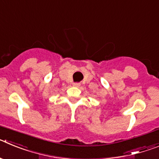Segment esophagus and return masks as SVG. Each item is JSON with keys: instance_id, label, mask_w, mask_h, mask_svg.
I'll return each mask as SVG.
<instances>
[{"instance_id": "esophagus-1", "label": "esophagus", "mask_w": 159, "mask_h": 159, "mask_svg": "<svg viewBox=\"0 0 159 159\" xmlns=\"http://www.w3.org/2000/svg\"><path fill=\"white\" fill-rule=\"evenodd\" d=\"M73 86H74V87H80V84H79V83H74V84H73Z\"/></svg>"}]
</instances>
